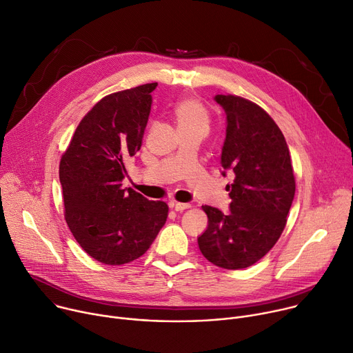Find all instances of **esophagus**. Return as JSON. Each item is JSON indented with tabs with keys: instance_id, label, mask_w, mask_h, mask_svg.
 Returning a JSON list of instances; mask_svg holds the SVG:
<instances>
[{
	"instance_id": "34e87169",
	"label": "esophagus",
	"mask_w": 353,
	"mask_h": 353,
	"mask_svg": "<svg viewBox=\"0 0 353 353\" xmlns=\"http://www.w3.org/2000/svg\"><path fill=\"white\" fill-rule=\"evenodd\" d=\"M170 207L174 210V211H177V212H181V211H184V210H187V208H190L191 205L190 204H184V203H170Z\"/></svg>"
}]
</instances>
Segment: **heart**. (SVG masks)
<instances>
[{
  "instance_id": "obj_1",
  "label": "heart",
  "mask_w": 353,
  "mask_h": 353,
  "mask_svg": "<svg viewBox=\"0 0 353 353\" xmlns=\"http://www.w3.org/2000/svg\"><path fill=\"white\" fill-rule=\"evenodd\" d=\"M173 118L179 131H203L210 125V114L203 103L194 97L181 99L173 108Z\"/></svg>"
}]
</instances>
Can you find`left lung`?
Returning a JSON list of instances; mask_svg holds the SVG:
<instances>
[{
	"label": "left lung",
	"mask_w": 353,
	"mask_h": 353,
	"mask_svg": "<svg viewBox=\"0 0 353 353\" xmlns=\"http://www.w3.org/2000/svg\"><path fill=\"white\" fill-rule=\"evenodd\" d=\"M227 114L221 165L232 170L231 212L203 205L208 227L199 248L212 265L238 270L261 261L279 241L287 222L296 180L290 152L273 118L239 95H215ZM225 176V173H222Z\"/></svg>",
	"instance_id": "left-lung-1"
}]
</instances>
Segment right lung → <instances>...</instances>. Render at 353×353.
<instances>
[{
    "mask_svg": "<svg viewBox=\"0 0 353 353\" xmlns=\"http://www.w3.org/2000/svg\"><path fill=\"white\" fill-rule=\"evenodd\" d=\"M156 85L105 95L80 121L60 159L68 225L83 250L105 265L141 258L169 214L165 201L122 188L126 160L142 146Z\"/></svg>",
    "mask_w": 353,
    "mask_h": 353,
    "instance_id": "add662e5",
    "label": "right lung"
}]
</instances>
